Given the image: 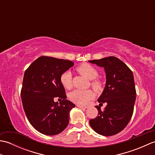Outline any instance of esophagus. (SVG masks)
Here are the masks:
<instances>
[{
	"label": "esophagus",
	"mask_w": 155,
	"mask_h": 155,
	"mask_svg": "<svg viewBox=\"0 0 155 155\" xmlns=\"http://www.w3.org/2000/svg\"><path fill=\"white\" fill-rule=\"evenodd\" d=\"M77 106L78 107L82 108H88V107H87V106H83V105H81V104H77Z\"/></svg>",
	"instance_id": "obj_1"
}]
</instances>
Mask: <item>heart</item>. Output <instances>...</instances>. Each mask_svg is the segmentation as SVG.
<instances>
[{"label":"heart","mask_w":155,"mask_h":155,"mask_svg":"<svg viewBox=\"0 0 155 155\" xmlns=\"http://www.w3.org/2000/svg\"><path fill=\"white\" fill-rule=\"evenodd\" d=\"M77 71L81 74L85 76L87 78L93 81L91 83L92 87L94 90L99 91L102 88V84L100 81L94 80L97 78L98 72L97 70L93 66L88 64H82L77 68ZM61 82L64 88H71L72 87V74L70 71H66L61 76ZM94 93L91 90L81 91L75 89L71 91L68 94V98L70 100L75 103L84 104H87L88 101L93 98Z\"/></svg>","instance_id":"1"}]
</instances>
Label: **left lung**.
<instances>
[{
	"label": "left lung",
	"instance_id": "8db88e82",
	"mask_svg": "<svg viewBox=\"0 0 155 155\" xmlns=\"http://www.w3.org/2000/svg\"><path fill=\"white\" fill-rule=\"evenodd\" d=\"M103 67L106 73V84L98 98L101 104L107 103L104 111L96 106L98 115L91 119V128L103 136L114 135L123 130L133 116L136 100L134 76L130 69L115 57L88 61Z\"/></svg>",
	"mask_w": 155,
	"mask_h": 155
}]
</instances>
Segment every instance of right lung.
Listing matches in <instances>:
<instances>
[{"label":"right lung","mask_w":155,"mask_h":155,"mask_svg":"<svg viewBox=\"0 0 155 155\" xmlns=\"http://www.w3.org/2000/svg\"><path fill=\"white\" fill-rule=\"evenodd\" d=\"M73 62L42 56L26 70L21 98L28 121L46 135H56L67 127L70 111L75 104L67 100L61 76L73 66ZM61 97V103L54 102Z\"/></svg>","instance_id":"1"}]
</instances>
